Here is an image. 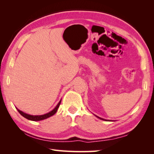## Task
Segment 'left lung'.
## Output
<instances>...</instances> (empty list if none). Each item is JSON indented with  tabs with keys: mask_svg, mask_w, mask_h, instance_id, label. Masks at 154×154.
Listing matches in <instances>:
<instances>
[{
	"mask_svg": "<svg viewBox=\"0 0 154 154\" xmlns=\"http://www.w3.org/2000/svg\"><path fill=\"white\" fill-rule=\"evenodd\" d=\"M98 118H100V119H102V118H99V117H98ZM103 120H105V119H103Z\"/></svg>",
	"mask_w": 154,
	"mask_h": 154,
	"instance_id": "8db88e82",
	"label": "left lung"
}]
</instances>
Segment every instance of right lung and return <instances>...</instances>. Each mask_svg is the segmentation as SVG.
<instances>
[{"label": "right lung", "instance_id": "obj_1", "mask_svg": "<svg viewBox=\"0 0 154 154\" xmlns=\"http://www.w3.org/2000/svg\"><path fill=\"white\" fill-rule=\"evenodd\" d=\"M60 103H61V100L60 101L58 105H57V106L51 111L49 112V113H46V114L42 115V116H31V115H28V114L24 113V112H22V111L19 110V109H17V111L21 115H22L23 117H24L25 118L29 119V120L40 121V120H43V119L48 118H49V117H51V116H53V115L55 114L57 112V111H58V109L60 105Z\"/></svg>", "mask_w": 154, "mask_h": 154}]
</instances>
